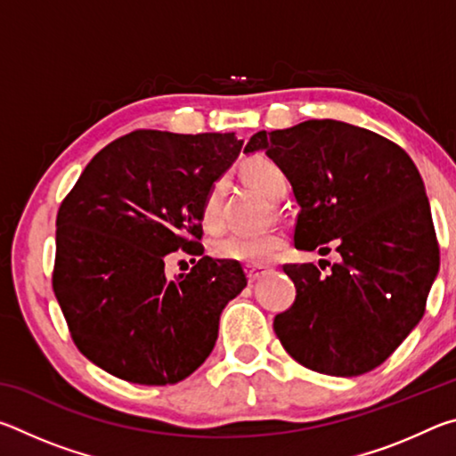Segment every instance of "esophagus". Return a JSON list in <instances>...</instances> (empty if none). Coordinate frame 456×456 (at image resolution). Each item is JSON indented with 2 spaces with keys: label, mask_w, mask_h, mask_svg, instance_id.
<instances>
[{
  "label": "esophagus",
  "mask_w": 456,
  "mask_h": 456,
  "mask_svg": "<svg viewBox=\"0 0 456 456\" xmlns=\"http://www.w3.org/2000/svg\"><path fill=\"white\" fill-rule=\"evenodd\" d=\"M269 272H272V269L264 267V265H245V273H247V280H249V283L261 280V277Z\"/></svg>",
  "instance_id": "34e87169"
}]
</instances>
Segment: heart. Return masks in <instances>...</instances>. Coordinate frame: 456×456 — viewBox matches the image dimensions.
I'll use <instances>...</instances> for the list:
<instances>
[{
	"instance_id": "obj_1",
	"label": "heart",
	"mask_w": 456,
	"mask_h": 456,
	"mask_svg": "<svg viewBox=\"0 0 456 456\" xmlns=\"http://www.w3.org/2000/svg\"><path fill=\"white\" fill-rule=\"evenodd\" d=\"M243 179L259 191L267 199H277L285 189V175L273 160L265 157H253L245 160L241 167ZM223 195H225V183L221 179L213 181L200 200V221L205 227L215 229L221 225L223 215ZM283 247V237L275 231L267 233H235L215 245V256L229 261H239L247 265H261L272 261L277 251Z\"/></svg>"
}]
</instances>
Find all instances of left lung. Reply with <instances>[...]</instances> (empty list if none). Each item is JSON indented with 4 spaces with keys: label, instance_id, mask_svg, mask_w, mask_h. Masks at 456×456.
I'll use <instances>...</instances> for the list:
<instances>
[{
    "label": "left lung",
    "instance_id": "left-lung-1",
    "mask_svg": "<svg viewBox=\"0 0 456 456\" xmlns=\"http://www.w3.org/2000/svg\"><path fill=\"white\" fill-rule=\"evenodd\" d=\"M256 151H265L291 184L297 249L326 256L331 241L339 253L338 264L328 261V275L314 264L283 265L296 302L275 315L277 338L314 372H370L422 320L438 273L419 168L388 138L330 118L259 130L245 146Z\"/></svg>",
    "mask_w": 456,
    "mask_h": 456
}]
</instances>
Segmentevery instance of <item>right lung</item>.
<instances>
[{
  "label": "right lung",
  "instance_id": "right-lung-1",
  "mask_svg": "<svg viewBox=\"0 0 456 456\" xmlns=\"http://www.w3.org/2000/svg\"><path fill=\"white\" fill-rule=\"evenodd\" d=\"M241 146L235 133L134 130L104 146L61 200L52 285L92 364L165 386L213 352L221 312L247 285L241 264L204 256L168 281L164 259L203 255L200 200Z\"/></svg>",
  "mask_w": 456,
  "mask_h": 456
}]
</instances>
